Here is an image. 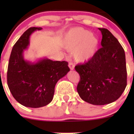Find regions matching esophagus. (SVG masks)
<instances>
[{"instance_id": "34e87169", "label": "esophagus", "mask_w": 134, "mask_h": 134, "mask_svg": "<svg viewBox=\"0 0 134 134\" xmlns=\"http://www.w3.org/2000/svg\"><path fill=\"white\" fill-rule=\"evenodd\" d=\"M69 67L70 69L71 70L75 69V65H74L72 63H71V62H70V63H69Z\"/></svg>"}]
</instances>
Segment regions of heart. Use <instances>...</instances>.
<instances>
[{
  "label": "heart",
  "instance_id": "obj_1",
  "mask_svg": "<svg viewBox=\"0 0 134 134\" xmlns=\"http://www.w3.org/2000/svg\"><path fill=\"white\" fill-rule=\"evenodd\" d=\"M63 44L66 50L73 52V58L76 62L86 63L97 54L100 41L98 37L90 31L76 27L67 32Z\"/></svg>",
  "mask_w": 134,
  "mask_h": 134
}]
</instances>
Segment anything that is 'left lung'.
Returning a JSON list of instances; mask_svg holds the SVG:
<instances>
[{"mask_svg":"<svg viewBox=\"0 0 134 134\" xmlns=\"http://www.w3.org/2000/svg\"><path fill=\"white\" fill-rule=\"evenodd\" d=\"M102 35L97 54L88 62L77 65L80 76L77 86L83 100L93 105H104L117 100L126 87L125 53L121 44L108 30L98 28Z\"/></svg>","mask_w":134,"mask_h":134,"instance_id":"8db88e82","label":"left lung"}]
</instances>
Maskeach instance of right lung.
<instances>
[{
	"instance_id": "1",
	"label": "right lung",
	"mask_w": 134,
	"mask_h": 134,
	"mask_svg": "<svg viewBox=\"0 0 134 134\" xmlns=\"http://www.w3.org/2000/svg\"><path fill=\"white\" fill-rule=\"evenodd\" d=\"M42 29L32 27L20 37L12 48L8 67V86L13 97L23 106L34 108L47 106L52 100L56 83L70 71L65 61L43 58L32 62L25 59L30 36Z\"/></svg>"
}]
</instances>
